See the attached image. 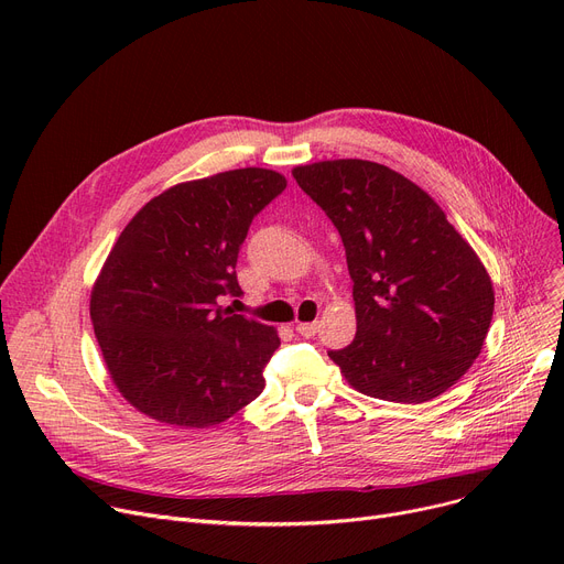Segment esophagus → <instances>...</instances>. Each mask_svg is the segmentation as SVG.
Returning a JSON list of instances; mask_svg holds the SVG:
<instances>
[{"instance_id": "obj_1", "label": "esophagus", "mask_w": 564, "mask_h": 564, "mask_svg": "<svg viewBox=\"0 0 564 564\" xmlns=\"http://www.w3.org/2000/svg\"><path fill=\"white\" fill-rule=\"evenodd\" d=\"M294 329H297V334H302L304 338H311V336H315V334H317L319 324H317V322H300L297 327H294Z\"/></svg>"}]
</instances>
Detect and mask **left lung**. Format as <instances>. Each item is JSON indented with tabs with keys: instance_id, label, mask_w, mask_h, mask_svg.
Wrapping results in <instances>:
<instances>
[{
	"instance_id": "1",
	"label": "left lung",
	"mask_w": 564,
	"mask_h": 564,
	"mask_svg": "<svg viewBox=\"0 0 564 564\" xmlns=\"http://www.w3.org/2000/svg\"><path fill=\"white\" fill-rule=\"evenodd\" d=\"M340 232L354 281L357 336L329 351L351 389L421 404L478 359L494 285L438 203L402 173L368 160L292 169Z\"/></svg>"
}]
</instances>
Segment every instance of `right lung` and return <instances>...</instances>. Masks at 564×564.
Listing matches in <instances>:
<instances>
[{
	"label": "right lung",
	"mask_w": 564,
	"mask_h": 564,
	"mask_svg": "<svg viewBox=\"0 0 564 564\" xmlns=\"http://www.w3.org/2000/svg\"><path fill=\"white\" fill-rule=\"evenodd\" d=\"M270 169L173 185L118 235L91 290V322L113 387L175 427L219 425L264 389L281 338L235 315V264L253 217L285 189Z\"/></svg>",
	"instance_id": "add662e5"
}]
</instances>
